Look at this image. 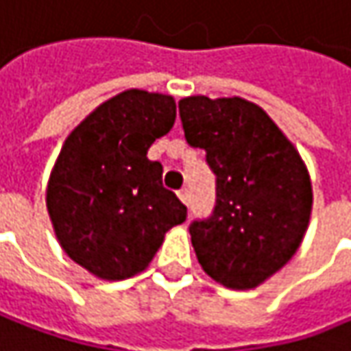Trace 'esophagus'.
I'll return each mask as SVG.
<instances>
[{
    "label": "esophagus",
    "instance_id": "1",
    "mask_svg": "<svg viewBox=\"0 0 351 351\" xmlns=\"http://www.w3.org/2000/svg\"><path fill=\"white\" fill-rule=\"evenodd\" d=\"M178 197H180V199H182V202H184L186 206H188V204H189V191L186 188L180 189V191H178Z\"/></svg>",
    "mask_w": 351,
    "mask_h": 351
}]
</instances>
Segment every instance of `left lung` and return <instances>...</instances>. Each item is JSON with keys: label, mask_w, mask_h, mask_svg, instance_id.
<instances>
[{"label": "left lung", "mask_w": 351, "mask_h": 351, "mask_svg": "<svg viewBox=\"0 0 351 351\" xmlns=\"http://www.w3.org/2000/svg\"><path fill=\"white\" fill-rule=\"evenodd\" d=\"M189 145L206 149L215 208L189 226L204 271L230 289H254L298 252L312 213V182L295 145L243 97L180 99Z\"/></svg>", "instance_id": "8db88e82"}]
</instances>
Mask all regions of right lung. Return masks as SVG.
Here are the masks:
<instances>
[{"mask_svg": "<svg viewBox=\"0 0 351 351\" xmlns=\"http://www.w3.org/2000/svg\"><path fill=\"white\" fill-rule=\"evenodd\" d=\"M176 121V99L125 89L97 106L67 136L45 189L63 252L99 280L134 278L188 210L163 188L147 149Z\"/></svg>", "mask_w": 351, "mask_h": 351, "instance_id": "right-lung-1", "label": "right lung"}]
</instances>
